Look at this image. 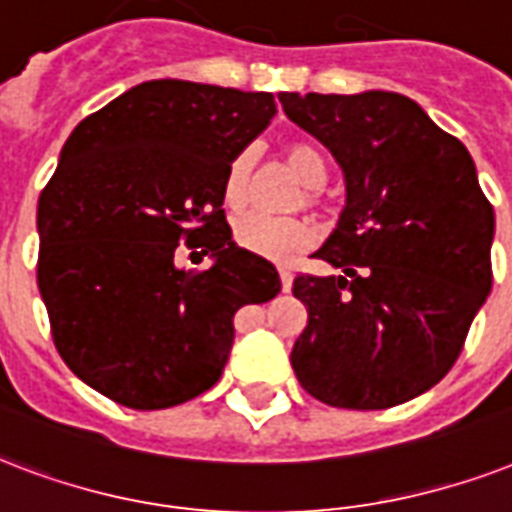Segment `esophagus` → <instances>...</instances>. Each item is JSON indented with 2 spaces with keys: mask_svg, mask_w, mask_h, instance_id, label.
Returning a JSON list of instances; mask_svg holds the SVG:
<instances>
[{
  "mask_svg": "<svg viewBox=\"0 0 512 512\" xmlns=\"http://www.w3.org/2000/svg\"><path fill=\"white\" fill-rule=\"evenodd\" d=\"M277 275H280V285H283V291L288 293L291 291V283H293V275L288 267H277Z\"/></svg>",
  "mask_w": 512,
  "mask_h": 512,
  "instance_id": "esophagus-1",
  "label": "esophagus"
}]
</instances>
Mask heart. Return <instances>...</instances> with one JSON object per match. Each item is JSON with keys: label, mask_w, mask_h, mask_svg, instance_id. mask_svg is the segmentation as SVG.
<instances>
[{"label": "heart", "mask_w": 512, "mask_h": 512, "mask_svg": "<svg viewBox=\"0 0 512 512\" xmlns=\"http://www.w3.org/2000/svg\"><path fill=\"white\" fill-rule=\"evenodd\" d=\"M285 165L307 189H320L328 181V165L323 154L310 144L285 146ZM251 152H240L229 162L224 176V202L232 211H243L251 202ZM232 237L245 251L267 259H288L318 237L315 224L307 219H277L267 213H245L232 224Z\"/></svg>", "instance_id": "b5f03b06"}]
</instances>
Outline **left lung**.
Segmentation results:
<instances>
[{
	"label": "left lung",
	"mask_w": 512,
	"mask_h": 512,
	"mask_svg": "<svg viewBox=\"0 0 512 512\" xmlns=\"http://www.w3.org/2000/svg\"><path fill=\"white\" fill-rule=\"evenodd\" d=\"M344 173L347 205L312 253L342 275H299L307 328L296 379L336 408H390L457 363L491 291L494 208L462 141L400 93H277Z\"/></svg>",
	"instance_id": "left-lung-1"
}]
</instances>
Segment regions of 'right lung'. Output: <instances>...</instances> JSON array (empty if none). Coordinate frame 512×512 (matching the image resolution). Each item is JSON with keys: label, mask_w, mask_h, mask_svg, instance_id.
<instances>
[{"label": "right lung", "mask_w": 512, "mask_h": 512, "mask_svg": "<svg viewBox=\"0 0 512 512\" xmlns=\"http://www.w3.org/2000/svg\"><path fill=\"white\" fill-rule=\"evenodd\" d=\"M277 114L272 93L186 79L130 87L71 130L37 205V283L63 363L106 398L170 408L219 382L235 312L277 296L232 240L229 162ZM181 242L208 270L175 264Z\"/></svg>", "instance_id": "obj_1"}]
</instances>
